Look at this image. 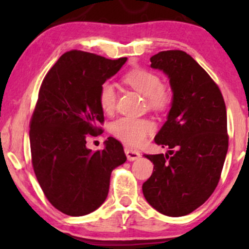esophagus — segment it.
I'll return each mask as SVG.
<instances>
[{"mask_svg":"<svg viewBox=\"0 0 249 249\" xmlns=\"http://www.w3.org/2000/svg\"><path fill=\"white\" fill-rule=\"evenodd\" d=\"M124 153H125V155H127L128 161H135V160L139 159V156H141V153H139L138 151H136V149L130 148V147H125Z\"/></svg>","mask_w":249,"mask_h":249,"instance_id":"obj_1","label":"esophagus"}]
</instances>
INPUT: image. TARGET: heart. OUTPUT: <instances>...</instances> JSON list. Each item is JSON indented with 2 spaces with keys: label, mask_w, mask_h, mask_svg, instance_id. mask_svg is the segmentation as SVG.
<instances>
[{
  "label": "heart",
  "mask_w": 249,
  "mask_h": 249,
  "mask_svg": "<svg viewBox=\"0 0 249 249\" xmlns=\"http://www.w3.org/2000/svg\"><path fill=\"white\" fill-rule=\"evenodd\" d=\"M124 83L146 97L148 108L154 111H165L172 103V93L162 85L159 74L146 69H135L124 76ZM117 93L113 84H102L98 91V103L102 110L111 113L115 107ZM155 125L148 119L120 118L113 122L111 131L121 142L131 146H138L154 131Z\"/></svg>",
  "instance_id": "1"
}]
</instances>
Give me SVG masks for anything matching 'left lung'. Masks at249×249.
<instances>
[{"label":"left lung","instance_id":"1","mask_svg":"<svg viewBox=\"0 0 249 249\" xmlns=\"http://www.w3.org/2000/svg\"><path fill=\"white\" fill-rule=\"evenodd\" d=\"M151 68L169 78L172 103L154 141L165 154L144 155L154 170L142 183L149 205L168 216L198 209L216 188L228 152L227 110L219 87L183 51H163Z\"/></svg>","mask_w":249,"mask_h":249}]
</instances>
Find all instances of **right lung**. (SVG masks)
<instances>
[{
  "label": "right lung",
  "instance_id": "1",
  "mask_svg": "<svg viewBox=\"0 0 249 249\" xmlns=\"http://www.w3.org/2000/svg\"><path fill=\"white\" fill-rule=\"evenodd\" d=\"M127 57L108 60L83 51L64 53L44 78L30 121L33 168L50 203L67 215L83 216L107 199L111 173L127 161L121 142L108 137L103 151L86 147L101 134L102 84Z\"/></svg>",
  "mask_w": 249,
  "mask_h": 249
}]
</instances>
